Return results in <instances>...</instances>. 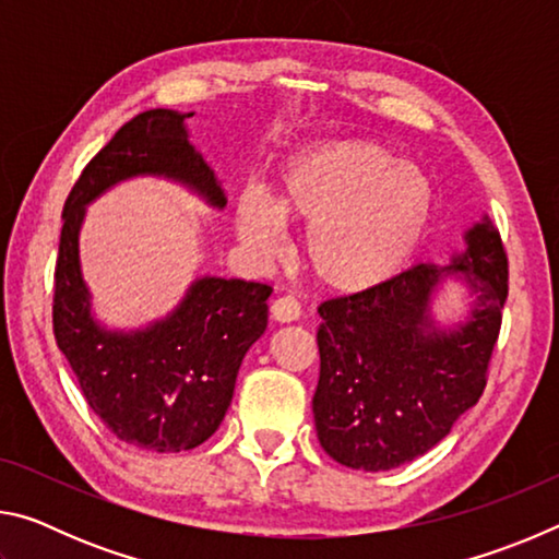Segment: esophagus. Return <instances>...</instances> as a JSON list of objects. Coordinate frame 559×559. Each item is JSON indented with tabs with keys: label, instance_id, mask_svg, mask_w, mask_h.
<instances>
[{
	"label": "esophagus",
	"instance_id": "1",
	"mask_svg": "<svg viewBox=\"0 0 559 559\" xmlns=\"http://www.w3.org/2000/svg\"><path fill=\"white\" fill-rule=\"evenodd\" d=\"M271 318L276 323H293L300 318V302L290 296H281L271 302Z\"/></svg>",
	"mask_w": 559,
	"mask_h": 559
}]
</instances>
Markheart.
<instances>
[{
  "label": "heart",
  "instance_id": "1",
  "mask_svg": "<svg viewBox=\"0 0 559 559\" xmlns=\"http://www.w3.org/2000/svg\"><path fill=\"white\" fill-rule=\"evenodd\" d=\"M433 212L421 167L374 140H337L283 165L276 206L259 192L236 200V231L249 251H283V222L306 226V261L320 286L362 293L394 278L419 249Z\"/></svg>",
  "mask_w": 559,
  "mask_h": 559
}]
</instances>
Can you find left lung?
<instances>
[{"mask_svg":"<svg viewBox=\"0 0 559 559\" xmlns=\"http://www.w3.org/2000/svg\"><path fill=\"white\" fill-rule=\"evenodd\" d=\"M447 266L419 263L382 286L320 302L316 431L347 468L390 471L424 456L486 390L508 298V259L488 216L463 234ZM461 280L472 302L439 326L432 298Z\"/></svg>","mask_w":559,"mask_h":559,"instance_id":"left-lung-1","label":"left lung"}]
</instances>
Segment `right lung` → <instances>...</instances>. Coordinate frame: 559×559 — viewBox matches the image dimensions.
I'll return each instance as SVG.
<instances>
[{
	"mask_svg": "<svg viewBox=\"0 0 559 559\" xmlns=\"http://www.w3.org/2000/svg\"><path fill=\"white\" fill-rule=\"evenodd\" d=\"M192 116L140 112L91 159L63 206L53 273L56 345L83 396L120 441L157 453L189 451L219 429L241 359L269 325L271 286L200 276L173 313L138 330H110L93 316L79 234L86 206L132 177L169 179L224 210L222 182L189 143Z\"/></svg>",
	"mask_w": 559,
	"mask_h": 559,
	"instance_id": "add662e5",
	"label": "right lung"
}]
</instances>
